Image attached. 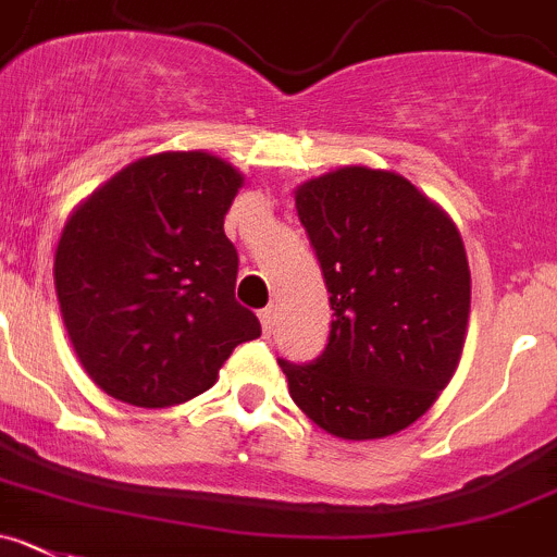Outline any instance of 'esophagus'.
<instances>
[{
    "instance_id": "1",
    "label": "esophagus",
    "mask_w": 557,
    "mask_h": 557,
    "mask_svg": "<svg viewBox=\"0 0 557 557\" xmlns=\"http://www.w3.org/2000/svg\"><path fill=\"white\" fill-rule=\"evenodd\" d=\"M258 319H261L263 335H272V330H274V308H263L261 313H258Z\"/></svg>"
}]
</instances>
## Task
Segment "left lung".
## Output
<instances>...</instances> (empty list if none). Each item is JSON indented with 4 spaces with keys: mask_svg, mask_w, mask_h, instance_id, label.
<instances>
[{
    "mask_svg": "<svg viewBox=\"0 0 557 557\" xmlns=\"http://www.w3.org/2000/svg\"><path fill=\"white\" fill-rule=\"evenodd\" d=\"M330 290L315 360L280 357L294 404L330 434L379 440L420 418L459 366L470 267L459 231L407 178L343 168L296 191Z\"/></svg>",
    "mask_w": 557,
    "mask_h": 557,
    "instance_id": "1",
    "label": "left lung"
}]
</instances>
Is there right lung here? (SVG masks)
Segmentation results:
<instances>
[{
    "label": "right lung",
    "mask_w": 557,
    "mask_h": 557,
    "mask_svg": "<svg viewBox=\"0 0 557 557\" xmlns=\"http://www.w3.org/2000/svg\"><path fill=\"white\" fill-rule=\"evenodd\" d=\"M242 175L216 156L159 153L79 206L54 255L74 351L92 382L134 407H175L216 382L261 321L236 302L225 214Z\"/></svg>",
    "instance_id": "add662e5"
}]
</instances>
